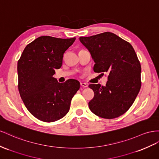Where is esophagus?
<instances>
[{
    "label": "esophagus",
    "mask_w": 159,
    "mask_h": 159,
    "mask_svg": "<svg viewBox=\"0 0 159 159\" xmlns=\"http://www.w3.org/2000/svg\"><path fill=\"white\" fill-rule=\"evenodd\" d=\"M80 85H81V86L82 87V88H86V87H88V84H85V83H81Z\"/></svg>",
    "instance_id": "34e87169"
}]
</instances>
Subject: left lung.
Masks as SVG:
<instances>
[{
  "label": "left lung",
  "instance_id": "8db88e82",
  "mask_svg": "<svg viewBox=\"0 0 159 159\" xmlns=\"http://www.w3.org/2000/svg\"><path fill=\"white\" fill-rule=\"evenodd\" d=\"M80 42L91 54L93 71L107 73L105 86L90 84L94 97L89 108L98 116L112 119L130 108L141 87L140 63L129 43L110 32L80 37Z\"/></svg>",
  "mask_w": 159,
  "mask_h": 159
}]
</instances>
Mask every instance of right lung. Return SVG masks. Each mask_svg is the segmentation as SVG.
<instances>
[{"mask_svg":"<svg viewBox=\"0 0 159 159\" xmlns=\"http://www.w3.org/2000/svg\"><path fill=\"white\" fill-rule=\"evenodd\" d=\"M75 37L41 36L25 47L17 64L19 91L27 110L45 122L62 118L70 110L72 98L80 89L78 80L59 83L55 70L62 66L63 53Z\"/></svg>","mask_w":159,"mask_h":159,"instance_id":"right-lung-1","label":"right lung"}]
</instances>
